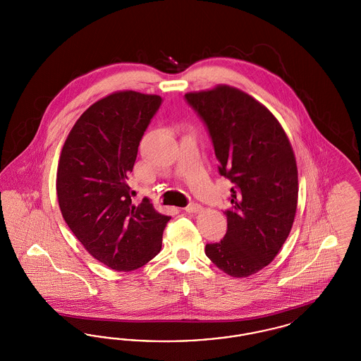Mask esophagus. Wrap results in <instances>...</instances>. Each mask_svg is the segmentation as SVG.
<instances>
[{
	"instance_id": "esophagus-1",
	"label": "esophagus",
	"mask_w": 361,
	"mask_h": 361,
	"mask_svg": "<svg viewBox=\"0 0 361 361\" xmlns=\"http://www.w3.org/2000/svg\"><path fill=\"white\" fill-rule=\"evenodd\" d=\"M185 211H187L188 214H199V212L202 211V206L197 204V203H190V204L185 208Z\"/></svg>"
}]
</instances>
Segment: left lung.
Here are the masks:
<instances>
[{"label":"left lung","mask_w":361,"mask_h":361,"mask_svg":"<svg viewBox=\"0 0 361 361\" xmlns=\"http://www.w3.org/2000/svg\"><path fill=\"white\" fill-rule=\"evenodd\" d=\"M185 100L206 124L219 174L234 184L226 235L207 243L206 256L233 277L257 274L277 256L295 219L291 143L271 111L237 87L187 93Z\"/></svg>","instance_id":"left-lung-1"}]
</instances>
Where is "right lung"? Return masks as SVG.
<instances>
[{
  "label": "right lung",
  "mask_w": 361,
  "mask_h": 361,
  "mask_svg": "<svg viewBox=\"0 0 361 361\" xmlns=\"http://www.w3.org/2000/svg\"><path fill=\"white\" fill-rule=\"evenodd\" d=\"M162 99L134 90L90 105L66 139L56 172L61 212L86 250L115 271H134L159 253L171 216L127 184L139 142Z\"/></svg>",
  "instance_id": "right-lung-1"
}]
</instances>
